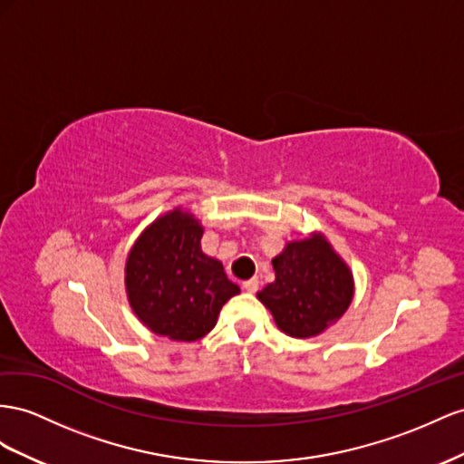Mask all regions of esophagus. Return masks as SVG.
Wrapping results in <instances>:
<instances>
[{"mask_svg": "<svg viewBox=\"0 0 464 464\" xmlns=\"http://www.w3.org/2000/svg\"><path fill=\"white\" fill-rule=\"evenodd\" d=\"M242 286H244L247 293H256L257 286H259V281L257 279H247V281L242 283Z\"/></svg>", "mask_w": 464, "mask_h": 464, "instance_id": "esophagus-1", "label": "esophagus"}]
</instances>
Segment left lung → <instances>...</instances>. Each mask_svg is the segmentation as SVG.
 I'll return each mask as SVG.
<instances>
[{"label":"left lung","mask_w":464,"mask_h":464,"mask_svg":"<svg viewBox=\"0 0 464 464\" xmlns=\"http://www.w3.org/2000/svg\"><path fill=\"white\" fill-rule=\"evenodd\" d=\"M273 269L275 281L257 293V298L286 335H318L352 304V269L320 232L286 244L273 257Z\"/></svg>","instance_id":"8db88e82"}]
</instances>
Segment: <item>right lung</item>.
I'll return each instance as SVG.
<instances>
[{"instance_id": "right-lung-1", "label": "right lung", "mask_w": 464, "mask_h": 464, "mask_svg": "<svg viewBox=\"0 0 464 464\" xmlns=\"http://www.w3.org/2000/svg\"><path fill=\"white\" fill-rule=\"evenodd\" d=\"M201 237V222L173 208L139 236L124 266L132 312L150 332L175 342L201 340L240 293L222 263L203 254Z\"/></svg>"}]
</instances>
